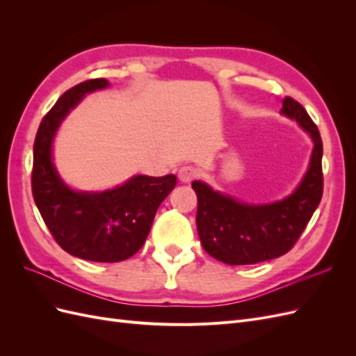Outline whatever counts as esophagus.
<instances>
[{"instance_id": "1", "label": "esophagus", "mask_w": 356, "mask_h": 356, "mask_svg": "<svg viewBox=\"0 0 356 356\" xmlns=\"http://www.w3.org/2000/svg\"><path fill=\"white\" fill-rule=\"evenodd\" d=\"M197 178V169H195L193 166H182L178 170V179L184 184H188L193 179Z\"/></svg>"}]
</instances>
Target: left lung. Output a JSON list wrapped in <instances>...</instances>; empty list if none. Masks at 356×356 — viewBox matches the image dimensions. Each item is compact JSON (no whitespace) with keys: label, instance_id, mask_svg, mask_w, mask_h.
Masks as SVG:
<instances>
[{"label":"left lung","instance_id":"left-lung-1","mask_svg":"<svg viewBox=\"0 0 356 356\" xmlns=\"http://www.w3.org/2000/svg\"><path fill=\"white\" fill-rule=\"evenodd\" d=\"M281 113L300 124L314 141L307 172L284 200L251 204L193 181L197 195V233L203 250L230 264H255L286 254L306 229L322 197V139L307 111L293 98L282 101Z\"/></svg>","mask_w":356,"mask_h":356}]
</instances>
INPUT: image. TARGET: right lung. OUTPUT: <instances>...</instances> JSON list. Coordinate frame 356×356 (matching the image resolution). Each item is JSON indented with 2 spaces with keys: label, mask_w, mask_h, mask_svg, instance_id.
<instances>
[{
  "label": "right lung",
  "mask_w": 356,
  "mask_h": 356,
  "mask_svg": "<svg viewBox=\"0 0 356 356\" xmlns=\"http://www.w3.org/2000/svg\"><path fill=\"white\" fill-rule=\"evenodd\" d=\"M93 79L63 93L42 118L34 143L32 196L42 220L63 251L98 263L127 260L144 245L160 203L175 188L177 177L135 175L105 191H75L53 165V139L86 95L108 88Z\"/></svg>",
  "instance_id": "right-lung-1"
}]
</instances>
